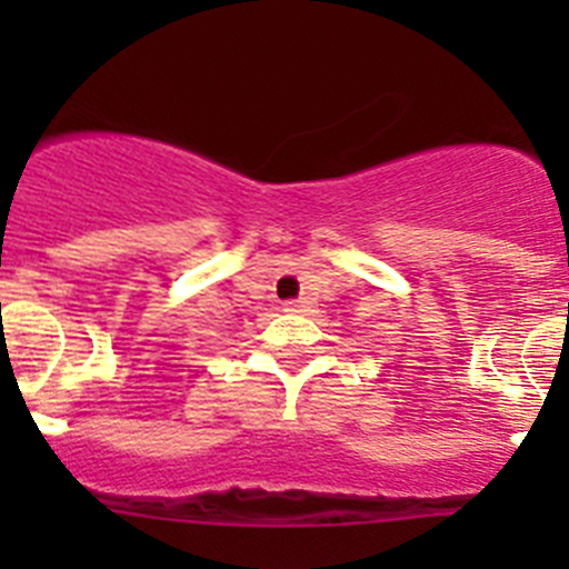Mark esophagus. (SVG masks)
<instances>
[{
	"mask_svg": "<svg viewBox=\"0 0 569 569\" xmlns=\"http://www.w3.org/2000/svg\"><path fill=\"white\" fill-rule=\"evenodd\" d=\"M283 311H289V313H313V302L308 300V297H300V300H289V302H283Z\"/></svg>",
	"mask_w": 569,
	"mask_h": 569,
	"instance_id": "1",
	"label": "esophagus"
}]
</instances>
